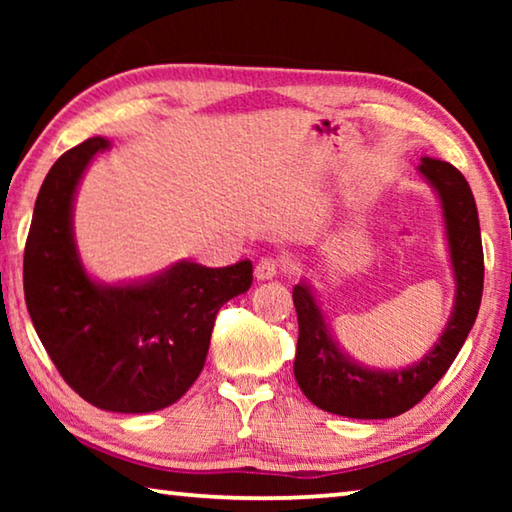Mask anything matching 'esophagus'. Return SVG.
Listing matches in <instances>:
<instances>
[{
    "label": "esophagus",
    "instance_id": "esophagus-1",
    "mask_svg": "<svg viewBox=\"0 0 512 512\" xmlns=\"http://www.w3.org/2000/svg\"><path fill=\"white\" fill-rule=\"evenodd\" d=\"M280 268H284L282 259H275V257H262L255 266V277L257 280H271L277 273H280Z\"/></svg>",
    "mask_w": 512,
    "mask_h": 512
}]
</instances>
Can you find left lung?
Instances as JSON below:
<instances>
[{
    "label": "left lung",
    "instance_id": "obj_1",
    "mask_svg": "<svg viewBox=\"0 0 512 512\" xmlns=\"http://www.w3.org/2000/svg\"><path fill=\"white\" fill-rule=\"evenodd\" d=\"M422 176L443 203V216L456 277V305L440 341L420 363L404 370H372L339 350L307 284L293 287L298 311L296 381L318 409L357 420L395 418L413 409L461 352L479 314L483 293V246L479 214L463 173L449 162L422 158Z\"/></svg>",
    "mask_w": 512,
    "mask_h": 512
}]
</instances>
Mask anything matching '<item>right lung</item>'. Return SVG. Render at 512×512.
I'll list each match as a JSON object with an SVG mask.
<instances>
[{
  "label": "right lung",
  "mask_w": 512,
  "mask_h": 512,
  "mask_svg": "<svg viewBox=\"0 0 512 512\" xmlns=\"http://www.w3.org/2000/svg\"><path fill=\"white\" fill-rule=\"evenodd\" d=\"M106 149L108 140L90 137L49 169L24 246V298L69 388L103 411L151 413L201 375L216 314L250 289L253 264L178 262L149 282H92L76 255L72 203L85 167Z\"/></svg>",
  "instance_id": "right-lung-1"
}]
</instances>
